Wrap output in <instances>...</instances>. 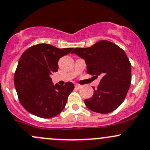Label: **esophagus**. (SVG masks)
<instances>
[{
    "label": "esophagus",
    "mask_w": 150,
    "mask_h": 150,
    "mask_svg": "<svg viewBox=\"0 0 150 150\" xmlns=\"http://www.w3.org/2000/svg\"><path fill=\"white\" fill-rule=\"evenodd\" d=\"M75 87L77 88H81L82 87V85L78 84V83H77V84H75Z\"/></svg>",
    "instance_id": "1"
}]
</instances>
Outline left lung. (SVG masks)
<instances>
[{"label":"left lung","mask_w":150,"mask_h":150,"mask_svg":"<svg viewBox=\"0 0 150 150\" xmlns=\"http://www.w3.org/2000/svg\"><path fill=\"white\" fill-rule=\"evenodd\" d=\"M72 54L85 59L87 73L101 76L94 95L84 103L90 110L100 114L113 112L123 102L131 85V63L126 53L111 41L102 40L88 48H76Z\"/></svg>","instance_id":"left-lung-1"}]
</instances>
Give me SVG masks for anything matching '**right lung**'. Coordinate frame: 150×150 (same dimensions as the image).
Segmentation results:
<instances>
[{
    "instance_id": "add662e5",
    "label": "right lung",
    "mask_w": 150,
    "mask_h": 150,
    "mask_svg": "<svg viewBox=\"0 0 150 150\" xmlns=\"http://www.w3.org/2000/svg\"><path fill=\"white\" fill-rule=\"evenodd\" d=\"M74 48L58 49L40 43L23 53L14 74V85L21 105L28 112L41 118H51L62 112L74 85H54L51 74L58 71V62Z\"/></svg>"
}]
</instances>
